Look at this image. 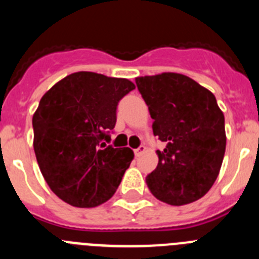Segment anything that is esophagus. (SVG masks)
<instances>
[{"instance_id": "34e87169", "label": "esophagus", "mask_w": 259, "mask_h": 259, "mask_svg": "<svg viewBox=\"0 0 259 259\" xmlns=\"http://www.w3.org/2000/svg\"><path fill=\"white\" fill-rule=\"evenodd\" d=\"M134 152H135V155H136V157H140V155L145 152V146L140 145L139 148H137V149H135Z\"/></svg>"}]
</instances>
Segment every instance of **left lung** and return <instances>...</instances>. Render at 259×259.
<instances>
[{
    "label": "left lung",
    "mask_w": 259,
    "mask_h": 259,
    "mask_svg": "<svg viewBox=\"0 0 259 259\" xmlns=\"http://www.w3.org/2000/svg\"><path fill=\"white\" fill-rule=\"evenodd\" d=\"M153 134L166 144L146 176L154 197L180 206L197 201L218 178L226 152L224 115L215 96L191 77L164 72L136 77Z\"/></svg>",
    "instance_id": "1"
}]
</instances>
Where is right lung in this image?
I'll return each instance as SVG.
<instances>
[{
	"mask_svg": "<svg viewBox=\"0 0 259 259\" xmlns=\"http://www.w3.org/2000/svg\"><path fill=\"white\" fill-rule=\"evenodd\" d=\"M127 79L75 72L53 85L32 118L33 149L48 185L76 207L106 202L131 161L130 148L109 145L119 101L134 91Z\"/></svg>",
	"mask_w": 259,
	"mask_h": 259,
	"instance_id": "add662e5",
	"label": "right lung"
}]
</instances>
